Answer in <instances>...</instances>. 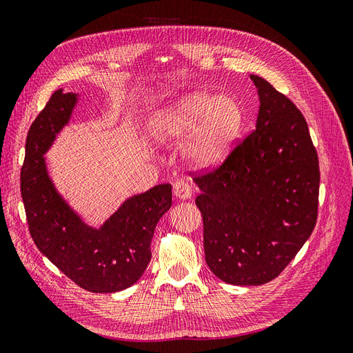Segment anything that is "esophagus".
<instances>
[{
    "mask_svg": "<svg viewBox=\"0 0 353 353\" xmlns=\"http://www.w3.org/2000/svg\"><path fill=\"white\" fill-rule=\"evenodd\" d=\"M174 194L179 200H188L191 199V187L184 179H178L174 184Z\"/></svg>",
    "mask_w": 353,
    "mask_h": 353,
    "instance_id": "obj_1",
    "label": "esophagus"
}]
</instances>
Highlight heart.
<instances>
[{"label": "heart", "mask_w": 353, "mask_h": 353, "mask_svg": "<svg viewBox=\"0 0 353 353\" xmlns=\"http://www.w3.org/2000/svg\"><path fill=\"white\" fill-rule=\"evenodd\" d=\"M243 123V108L232 95L194 91L159 109L152 116L150 134L162 144L187 135L181 145L183 159L191 168L210 170L230 157Z\"/></svg>", "instance_id": "obj_1"}]
</instances>
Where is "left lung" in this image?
Masks as SVG:
<instances>
[{
    "label": "left lung",
    "mask_w": 353,
    "mask_h": 353,
    "mask_svg": "<svg viewBox=\"0 0 353 353\" xmlns=\"http://www.w3.org/2000/svg\"><path fill=\"white\" fill-rule=\"evenodd\" d=\"M259 95L256 130L221 168L194 178L206 263L232 285L279 276L316 223L319 166L303 114L250 74Z\"/></svg>",
    "instance_id": "1"
}]
</instances>
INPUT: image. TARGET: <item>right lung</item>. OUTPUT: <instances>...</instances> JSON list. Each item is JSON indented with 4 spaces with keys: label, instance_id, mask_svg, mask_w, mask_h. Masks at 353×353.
I'll list each match as a JSON object with an SVG mask.
<instances>
[{
    "label": "right lung",
    "instance_id": "obj_1",
    "mask_svg": "<svg viewBox=\"0 0 353 353\" xmlns=\"http://www.w3.org/2000/svg\"><path fill=\"white\" fill-rule=\"evenodd\" d=\"M78 101L79 94L57 90L30 125L20 191L39 252L85 290L116 293L140 280L150 262L154 228L172 206V185L128 197L103 225H88L59 193L44 157Z\"/></svg>",
    "mask_w": 353,
    "mask_h": 353
}]
</instances>
